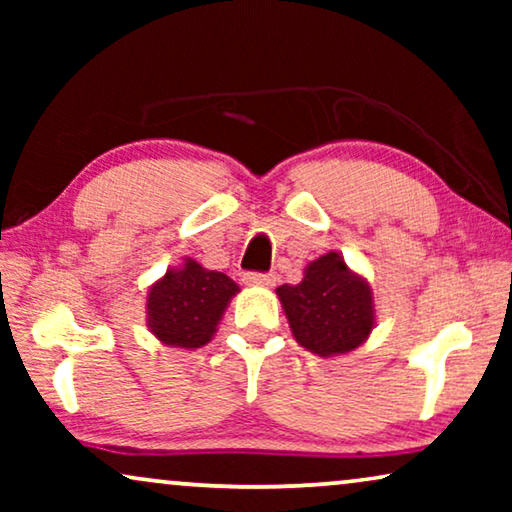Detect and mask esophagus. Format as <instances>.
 Segmentation results:
<instances>
[{"mask_svg":"<svg viewBox=\"0 0 512 512\" xmlns=\"http://www.w3.org/2000/svg\"><path fill=\"white\" fill-rule=\"evenodd\" d=\"M244 284L249 286H272L275 275L272 272H244Z\"/></svg>","mask_w":512,"mask_h":512,"instance_id":"esophagus-1","label":"esophagus"}]
</instances>
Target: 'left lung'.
<instances>
[{
	"mask_svg": "<svg viewBox=\"0 0 512 512\" xmlns=\"http://www.w3.org/2000/svg\"><path fill=\"white\" fill-rule=\"evenodd\" d=\"M277 296L296 340L319 356L352 352L373 331L368 284L352 275L335 251L307 265L300 284L279 286Z\"/></svg>",
	"mask_w": 512,
	"mask_h": 512,
	"instance_id": "left-lung-1",
	"label": "left lung"
}]
</instances>
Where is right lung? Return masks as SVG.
<instances>
[{
	"instance_id": "add662e5",
	"label": "right lung",
	"mask_w": 512,
	"mask_h": 512,
	"mask_svg": "<svg viewBox=\"0 0 512 512\" xmlns=\"http://www.w3.org/2000/svg\"><path fill=\"white\" fill-rule=\"evenodd\" d=\"M237 284L223 272L186 261L153 286L146 300L149 326L165 345L195 349L212 340Z\"/></svg>"
}]
</instances>
